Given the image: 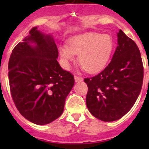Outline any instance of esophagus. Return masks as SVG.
Returning <instances> with one entry per match:
<instances>
[{
    "label": "esophagus",
    "mask_w": 149,
    "mask_h": 149,
    "mask_svg": "<svg viewBox=\"0 0 149 149\" xmlns=\"http://www.w3.org/2000/svg\"><path fill=\"white\" fill-rule=\"evenodd\" d=\"M74 79H75V81H76V82L81 81H83V78L81 77V76H74Z\"/></svg>",
    "instance_id": "esophagus-1"
}]
</instances>
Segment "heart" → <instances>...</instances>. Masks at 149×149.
<instances>
[{
    "label": "heart",
    "instance_id": "b5f03b06",
    "mask_svg": "<svg viewBox=\"0 0 149 149\" xmlns=\"http://www.w3.org/2000/svg\"><path fill=\"white\" fill-rule=\"evenodd\" d=\"M114 48L112 37L108 34L90 32L69 40L68 46L61 47V55L68 65L74 55H79V64L89 73L103 68L110 58Z\"/></svg>",
    "mask_w": 149,
    "mask_h": 149
}]
</instances>
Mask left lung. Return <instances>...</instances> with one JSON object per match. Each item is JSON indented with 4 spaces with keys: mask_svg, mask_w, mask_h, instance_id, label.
Instances as JSON below:
<instances>
[{
    "mask_svg": "<svg viewBox=\"0 0 149 149\" xmlns=\"http://www.w3.org/2000/svg\"><path fill=\"white\" fill-rule=\"evenodd\" d=\"M116 50L102 71L86 78V105L91 115L104 122L115 121L129 112L139 97L143 80L140 50L120 29Z\"/></svg>",
    "mask_w": 149,
    "mask_h": 149,
    "instance_id": "obj_1",
    "label": "left lung"
}]
</instances>
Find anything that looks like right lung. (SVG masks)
Listing matches in <instances>:
<instances>
[{"label": "right lung", "instance_id": "1", "mask_svg": "<svg viewBox=\"0 0 149 149\" xmlns=\"http://www.w3.org/2000/svg\"><path fill=\"white\" fill-rule=\"evenodd\" d=\"M58 57L52 36L42 34L37 27L30 30L10 56L12 99L21 115L34 124H48L59 118L74 84L73 75L60 66Z\"/></svg>", "mask_w": 149, "mask_h": 149}]
</instances>
